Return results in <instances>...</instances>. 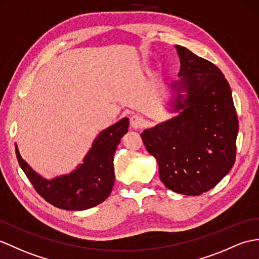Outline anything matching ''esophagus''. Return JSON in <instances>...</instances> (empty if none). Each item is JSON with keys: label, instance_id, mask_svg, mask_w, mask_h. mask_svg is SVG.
Wrapping results in <instances>:
<instances>
[{"label": "esophagus", "instance_id": "34e87169", "mask_svg": "<svg viewBox=\"0 0 259 259\" xmlns=\"http://www.w3.org/2000/svg\"><path fill=\"white\" fill-rule=\"evenodd\" d=\"M144 124V119L139 113H136V115H132L130 117V125L134 129H140L143 127Z\"/></svg>", "mask_w": 259, "mask_h": 259}]
</instances>
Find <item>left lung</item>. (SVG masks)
Wrapping results in <instances>:
<instances>
[{
	"label": "left lung",
	"mask_w": 259,
	"mask_h": 259,
	"mask_svg": "<svg viewBox=\"0 0 259 259\" xmlns=\"http://www.w3.org/2000/svg\"><path fill=\"white\" fill-rule=\"evenodd\" d=\"M181 63L176 85L174 110L181 113L144 130L142 141L158 160L159 177L167 189L184 195H200L230 172L236 159L238 119L232 90L218 66L176 45Z\"/></svg>",
	"instance_id": "1"
}]
</instances>
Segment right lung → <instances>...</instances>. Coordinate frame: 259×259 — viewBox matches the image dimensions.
Segmentation results:
<instances>
[{
    "instance_id": "add662e5",
    "label": "right lung",
    "mask_w": 259,
    "mask_h": 259,
    "mask_svg": "<svg viewBox=\"0 0 259 259\" xmlns=\"http://www.w3.org/2000/svg\"><path fill=\"white\" fill-rule=\"evenodd\" d=\"M129 120L123 118L102 131L76 171L52 181H47L32 170L22 159L15 144L16 158L35 191L45 201L58 208L82 211L98 205L109 196L115 182L113 154L121 138L127 134Z\"/></svg>"
}]
</instances>
